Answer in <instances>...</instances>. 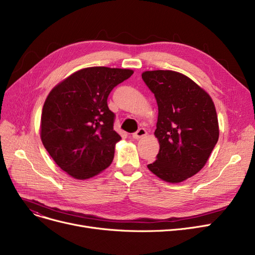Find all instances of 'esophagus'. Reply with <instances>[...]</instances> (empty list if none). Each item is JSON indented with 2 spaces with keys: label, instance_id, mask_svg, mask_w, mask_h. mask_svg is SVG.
<instances>
[{
  "label": "esophagus",
  "instance_id": "34e87169",
  "mask_svg": "<svg viewBox=\"0 0 255 255\" xmlns=\"http://www.w3.org/2000/svg\"><path fill=\"white\" fill-rule=\"evenodd\" d=\"M147 134V131L144 129V128H139L136 132H134L133 134H132V137L133 138H135V139H138V138H140V137H143V136H145Z\"/></svg>",
  "mask_w": 255,
  "mask_h": 255
}]
</instances>
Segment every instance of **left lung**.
I'll use <instances>...</instances> for the list:
<instances>
[{"label": "left lung", "instance_id": "8db88e82", "mask_svg": "<svg viewBox=\"0 0 255 255\" xmlns=\"http://www.w3.org/2000/svg\"><path fill=\"white\" fill-rule=\"evenodd\" d=\"M142 78L154 93L158 116L154 135L157 159L147 167L167 183H182L202 170L220 135L214 103L187 75L148 70Z\"/></svg>", "mask_w": 255, "mask_h": 255}]
</instances>
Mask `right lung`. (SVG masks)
<instances>
[{"label": "right lung", "instance_id": "1", "mask_svg": "<svg viewBox=\"0 0 255 255\" xmlns=\"http://www.w3.org/2000/svg\"><path fill=\"white\" fill-rule=\"evenodd\" d=\"M133 70L104 66L78 70L54 86L44 103L40 134L62 170L87 180L112 163L121 136L113 130L115 113L107 99Z\"/></svg>", "mask_w": 255, "mask_h": 255}]
</instances>
